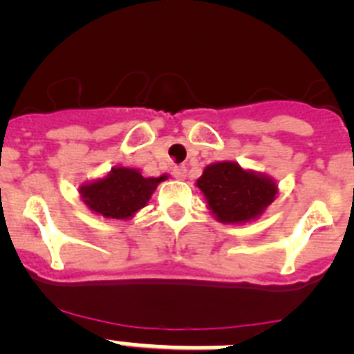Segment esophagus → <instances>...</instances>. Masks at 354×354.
I'll return each instance as SVG.
<instances>
[{
  "mask_svg": "<svg viewBox=\"0 0 354 354\" xmlns=\"http://www.w3.org/2000/svg\"><path fill=\"white\" fill-rule=\"evenodd\" d=\"M172 176L178 178V180H184V178L187 177V169H185L184 165H176L172 169Z\"/></svg>",
  "mask_w": 354,
  "mask_h": 354,
  "instance_id": "34e87169",
  "label": "esophagus"
}]
</instances>
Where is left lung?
Segmentation results:
<instances>
[{
  "label": "left lung",
  "instance_id": "1",
  "mask_svg": "<svg viewBox=\"0 0 354 354\" xmlns=\"http://www.w3.org/2000/svg\"><path fill=\"white\" fill-rule=\"evenodd\" d=\"M196 185L209 212L222 223H246L258 218L277 194L274 178L244 170L236 162L212 163Z\"/></svg>",
  "mask_w": 354,
  "mask_h": 354
}]
</instances>
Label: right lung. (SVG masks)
Instances as JSON below:
<instances>
[{
    "instance_id": "right-lung-1",
    "label": "right lung",
    "mask_w": 354,
    "mask_h": 354,
    "mask_svg": "<svg viewBox=\"0 0 354 354\" xmlns=\"http://www.w3.org/2000/svg\"><path fill=\"white\" fill-rule=\"evenodd\" d=\"M162 177H142L138 169L115 167L108 176L80 185L79 192L87 208L104 218L127 220L148 205Z\"/></svg>"
}]
</instances>
